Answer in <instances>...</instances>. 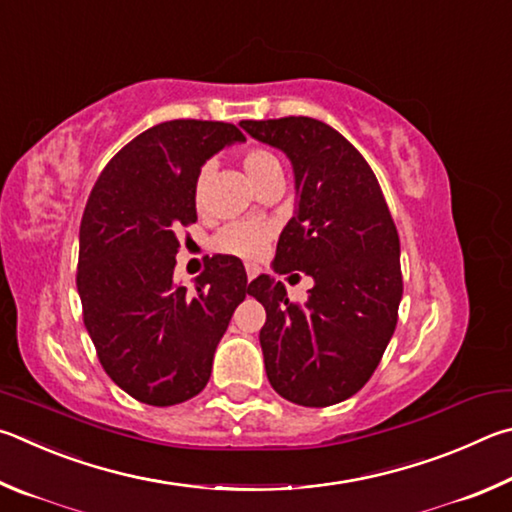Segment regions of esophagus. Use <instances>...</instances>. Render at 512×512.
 Returning a JSON list of instances; mask_svg holds the SVG:
<instances>
[{
  "label": "esophagus",
  "instance_id": "obj_1",
  "mask_svg": "<svg viewBox=\"0 0 512 512\" xmlns=\"http://www.w3.org/2000/svg\"><path fill=\"white\" fill-rule=\"evenodd\" d=\"M245 270H247V279H249V281H254V279H256V276H258V274H261V267H258V265H254V263H249V265L245 267Z\"/></svg>",
  "mask_w": 512,
  "mask_h": 512
}]
</instances>
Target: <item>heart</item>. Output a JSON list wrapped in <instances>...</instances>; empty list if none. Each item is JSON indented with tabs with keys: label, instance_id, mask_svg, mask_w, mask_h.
<instances>
[{
	"label": "heart",
	"instance_id": "obj_1",
	"mask_svg": "<svg viewBox=\"0 0 512 512\" xmlns=\"http://www.w3.org/2000/svg\"><path fill=\"white\" fill-rule=\"evenodd\" d=\"M242 168H245L247 177L251 179V184H258L263 177H267L274 170H281V161L279 157L270 152L267 148H247L240 155ZM206 173V166L200 170V175L195 179V202L200 204L202 200V177ZM274 233V227L267 220H238L231 222L227 227L220 229L215 233V238L211 240V247L218 251V254H227V256H236L242 258V261H254V258L263 256V251L267 249V242H270Z\"/></svg>",
	"mask_w": 512,
	"mask_h": 512
}]
</instances>
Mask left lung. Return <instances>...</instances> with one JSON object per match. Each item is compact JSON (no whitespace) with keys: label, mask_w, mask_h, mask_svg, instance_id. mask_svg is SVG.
<instances>
[{"label":"left lung","mask_w":512,"mask_h":512,"mask_svg":"<svg viewBox=\"0 0 512 512\" xmlns=\"http://www.w3.org/2000/svg\"><path fill=\"white\" fill-rule=\"evenodd\" d=\"M294 166L297 211L276 245V270L315 279L306 303L261 274L249 294L267 312V380L301 407H330L360 391L384 355L402 299L400 238L378 177L351 141L310 116L240 121Z\"/></svg>","instance_id":"1"}]
</instances>
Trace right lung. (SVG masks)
<instances>
[{"label":"right lung","mask_w":512,"mask_h":512,"mask_svg":"<svg viewBox=\"0 0 512 512\" xmlns=\"http://www.w3.org/2000/svg\"><path fill=\"white\" fill-rule=\"evenodd\" d=\"M233 123L177 119L141 132L107 161L80 220L76 285L98 362L152 407L197 396L215 346L249 294L236 256H213L184 288L173 279L177 231L197 220L206 159L242 141Z\"/></svg>","instance_id":"1"}]
</instances>
